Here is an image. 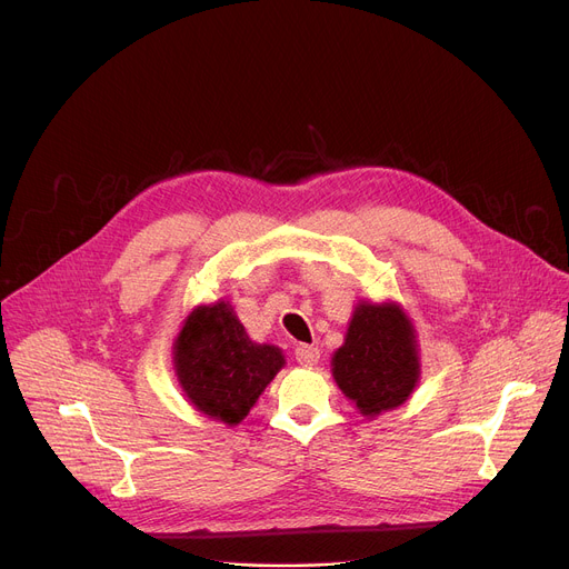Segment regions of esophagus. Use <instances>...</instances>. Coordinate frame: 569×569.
Wrapping results in <instances>:
<instances>
[{
    "label": "esophagus",
    "instance_id": "esophagus-1",
    "mask_svg": "<svg viewBox=\"0 0 569 569\" xmlns=\"http://www.w3.org/2000/svg\"><path fill=\"white\" fill-rule=\"evenodd\" d=\"M295 359L301 363V366H316L320 361V350L313 348V346H299L295 350Z\"/></svg>",
    "mask_w": 569,
    "mask_h": 569
}]
</instances>
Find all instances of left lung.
Here are the masks:
<instances>
[{
	"instance_id": "1",
	"label": "left lung",
	"mask_w": 569,
	"mask_h": 569,
	"mask_svg": "<svg viewBox=\"0 0 569 569\" xmlns=\"http://www.w3.org/2000/svg\"><path fill=\"white\" fill-rule=\"evenodd\" d=\"M338 389L361 416L375 419L405 405L421 377L419 340L396 301H359L346 340L331 357Z\"/></svg>"
}]
</instances>
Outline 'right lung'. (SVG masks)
<instances>
[{
    "mask_svg": "<svg viewBox=\"0 0 569 569\" xmlns=\"http://www.w3.org/2000/svg\"><path fill=\"white\" fill-rule=\"evenodd\" d=\"M283 366L281 348L251 340L226 299L189 311L173 340V370L189 405L231 428Z\"/></svg>",
    "mask_w": 569,
    "mask_h": 569,
    "instance_id": "right-lung-1",
    "label": "right lung"
}]
</instances>
